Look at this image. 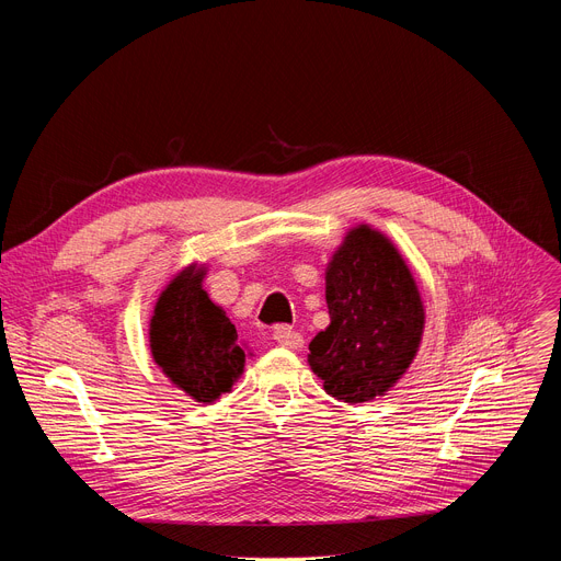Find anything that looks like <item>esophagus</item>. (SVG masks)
<instances>
[{
    "instance_id": "esophagus-1",
    "label": "esophagus",
    "mask_w": 561,
    "mask_h": 561,
    "mask_svg": "<svg viewBox=\"0 0 561 561\" xmlns=\"http://www.w3.org/2000/svg\"><path fill=\"white\" fill-rule=\"evenodd\" d=\"M275 341L284 347H290V350H300L305 345V339L300 332H293L288 328H277L275 330Z\"/></svg>"
}]
</instances>
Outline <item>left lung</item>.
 Masks as SVG:
<instances>
[{
	"label": "left lung",
	"mask_w": 561,
	"mask_h": 561,
	"mask_svg": "<svg viewBox=\"0 0 561 561\" xmlns=\"http://www.w3.org/2000/svg\"><path fill=\"white\" fill-rule=\"evenodd\" d=\"M330 325L307 362L325 391L359 404L387 396L423 341L425 307L407 261L387 233L352 227L325 271Z\"/></svg>",
	"instance_id": "left-lung-1"
}]
</instances>
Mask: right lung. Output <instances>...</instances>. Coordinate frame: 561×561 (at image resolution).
<instances>
[{
	"instance_id": "obj_1",
	"label": "right lung",
	"mask_w": 561,
	"mask_h": 561,
	"mask_svg": "<svg viewBox=\"0 0 561 561\" xmlns=\"http://www.w3.org/2000/svg\"><path fill=\"white\" fill-rule=\"evenodd\" d=\"M204 277L206 263H191L161 290L150 318V350L176 389L211 404L243 375L248 352L225 309L204 290Z\"/></svg>"
}]
</instances>
